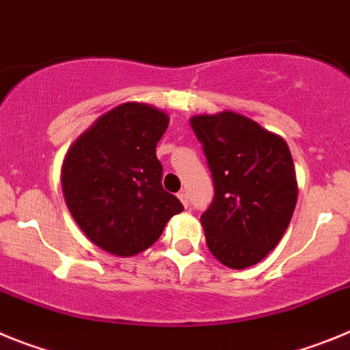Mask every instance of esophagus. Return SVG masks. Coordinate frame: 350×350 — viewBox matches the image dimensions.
Returning a JSON list of instances; mask_svg holds the SVG:
<instances>
[{
  "mask_svg": "<svg viewBox=\"0 0 350 350\" xmlns=\"http://www.w3.org/2000/svg\"><path fill=\"white\" fill-rule=\"evenodd\" d=\"M177 196H178V200H180V202H182V205H184L185 208H187V206H189V196H187V193H185V191H180V193H178Z\"/></svg>",
  "mask_w": 350,
  "mask_h": 350,
  "instance_id": "34e87169",
  "label": "esophagus"
}]
</instances>
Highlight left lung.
<instances>
[{
	"label": "left lung",
	"instance_id": "left-lung-1",
	"mask_svg": "<svg viewBox=\"0 0 350 350\" xmlns=\"http://www.w3.org/2000/svg\"><path fill=\"white\" fill-rule=\"evenodd\" d=\"M191 126L213 178L202 215L205 240L224 267L243 270L277 247L289 226L298 182L286 140L242 113H200Z\"/></svg>",
	"mask_w": 350,
	"mask_h": 350
}]
</instances>
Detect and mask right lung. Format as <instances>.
<instances>
[{
	"mask_svg": "<svg viewBox=\"0 0 350 350\" xmlns=\"http://www.w3.org/2000/svg\"><path fill=\"white\" fill-rule=\"evenodd\" d=\"M168 113L128 101L96 119L68 148L61 185L71 217L94 245L129 258L152 245L184 210L161 185L157 142Z\"/></svg>",
	"mask_w": 350,
	"mask_h": 350,
	"instance_id": "right-lung-1",
	"label": "right lung"
}]
</instances>
